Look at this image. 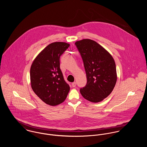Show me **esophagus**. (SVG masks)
Instances as JSON below:
<instances>
[{"mask_svg": "<svg viewBox=\"0 0 147 147\" xmlns=\"http://www.w3.org/2000/svg\"><path fill=\"white\" fill-rule=\"evenodd\" d=\"M72 86L73 87H76V82L72 83Z\"/></svg>", "mask_w": 147, "mask_h": 147, "instance_id": "1", "label": "esophagus"}]
</instances>
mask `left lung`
I'll use <instances>...</instances> for the list:
<instances>
[{
	"label": "left lung",
	"mask_w": 147,
	"mask_h": 147,
	"mask_svg": "<svg viewBox=\"0 0 147 147\" xmlns=\"http://www.w3.org/2000/svg\"><path fill=\"white\" fill-rule=\"evenodd\" d=\"M75 44L83 59L87 79L80 92L86 100L92 102H100L111 93L116 84L114 60L94 41L84 39Z\"/></svg>",
	"instance_id": "1"
}]
</instances>
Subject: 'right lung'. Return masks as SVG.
I'll return each mask as SVG.
<instances>
[{
  "instance_id": "obj_1",
  "label": "right lung",
  "mask_w": 147,
  "mask_h": 147,
  "mask_svg": "<svg viewBox=\"0 0 147 147\" xmlns=\"http://www.w3.org/2000/svg\"><path fill=\"white\" fill-rule=\"evenodd\" d=\"M65 42L46 46L32 63L30 71L31 86L36 95L46 104L55 106L65 100L70 88L60 68V57L69 47Z\"/></svg>"
}]
</instances>
